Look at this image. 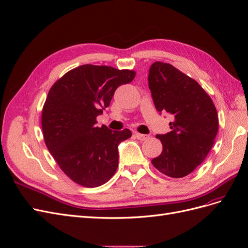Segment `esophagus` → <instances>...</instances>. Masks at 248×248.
Listing matches in <instances>:
<instances>
[{
  "mask_svg": "<svg viewBox=\"0 0 248 248\" xmlns=\"http://www.w3.org/2000/svg\"><path fill=\"white\" fill-rule=\"evenodd\" d=\"M135 136H136L137 139H139V140H141V141L146 140V139L148 138L147 135H144V134H140V133H137V132H135Z\"/></svg>",
  "mask_w": 248,
  "mask_h": 248,
  "instance_id": "obj_1",
  "label": "esophagus"
}]
</instances>
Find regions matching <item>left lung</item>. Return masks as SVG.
<instances>
[{"mask_svg":"<svg viewBox=\"0 0 248 248\" xmlns=\"http://www.w3.org/2000/svg\"><path fill=\"white\" fill-rule=\"evenodd\" d=\"M148 86L155 109L173 117L169 123L171 131L157 135L163 151L152 164L169 178H184L199 167L213 147L219 125L216 107L199 83L169 63H153Z\"/></svg>","mask_w":248,"mask_h":248,"instance_id":"8db88e82","label":"left lung"}]
</instances>
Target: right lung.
<instances>
[{
	"label": "right lung",
	"mask_w": 248,
	"mask_h": 248,
	"mask_svg": "<svg viewBox=\"0 0 248 248\" xmlns=\"http://www.w3.org/2000/svg\"><path fill=\"white\" fill-rule=\"evenodd\" d=\"M136 73L106 65L84 64L69 70L49 89L41 112L45 142L68 178L83 187L104 185L118 166V144L130 130L96 126L118 86Z\"/></svg>",
	"instance_id": "add662e5"
}]
</instances>
